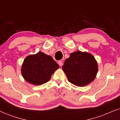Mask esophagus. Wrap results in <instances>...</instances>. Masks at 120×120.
Masks as SVG:
<instances>
[{
    "label": "esophagus",
    "instance_id": "obj_1",
    "mask_svg": "<svg viewBox=\"0 0 120 120\" xmlns=\"http://www.w3.org/2000/svg\"><path fill=\"white\" fill-rule=\"evenodd\" d=\"M58 64L59 65V66H63V63L61 61H58Z\"/></svg>",
    "mask_w": 120,
    "mask_h": 120
}]
</instances>
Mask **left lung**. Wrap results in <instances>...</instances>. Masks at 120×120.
<instances>
[{
	"instance_id": "8db88e82",
	"label": "left lung",
	"mask_w": 120,
	"mask_h": 120,
	"mask_svg": "<svg viewBox=\"0 0 120 120\" xmlns=\"http://www.w3.org/2000/svg\"><path fill=\"white\" fill-rule=\"evenodd\" d=\"M70 82L83 87L95 80L98 71V64L92 54L76 51L71 53L62 67Z\"/></svg>"
}]
</instances>
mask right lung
Listing matches in <instances>:
<instances>
[{
  "label": "right lung",
  "instance_id": "obj_1",
  "mask_svg": "<svg viewBox=\"0 0 120 120\" xmlns=\"http://www.w3.org/2000/svg\"><path fill=\"white\" fill-rule=\"evenodd\" d=\"M59 68V65L52 57L39 51L25 57L21 72L28 82L40 85L49 81L51 75Z\"/></svg>",
  "mask_w": 120,
  "mask_h": 120
}]
</instances>
